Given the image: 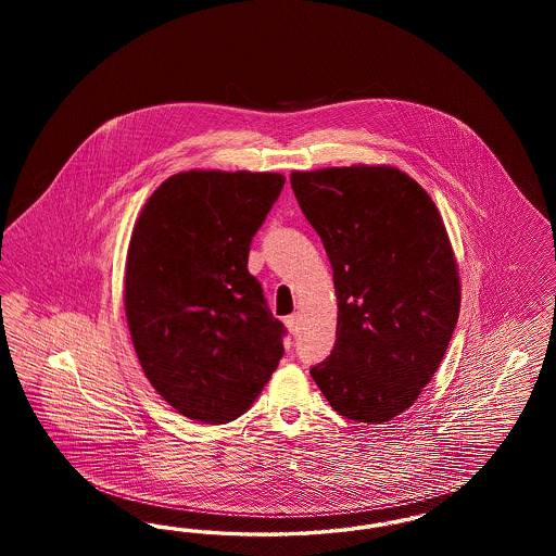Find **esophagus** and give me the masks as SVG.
<instances>
[{"label": "esophagus", "instance_id": "34e87169", "mask_svg": "<svg viewBox=\"0 0 556 556\" xmlns=\"http://www.w3.org/2000/svg\"><path fill=\"white\" fill-rule=\"evenodd\" d=\"M286 325H288V329H290V333H298V329H300V317L298 315H291V317L286 318Z\"/></svg>", "mask_w": 556, "mask_h": 556}]
</instances>
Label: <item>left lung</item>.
I'll use <instances>...</instances> for the list:
<instances>
[{
	"label": "left lung",
	"mask_w": 556,
	"mask_h": 556,
	"mask_svg": "<svg viewBox=\"0 0 556 556\" xmlns=\"http://www.w3.org/2000/svg\"><path fill=\"white\" fill-rule=\"evenodd\" d=\"M290 181L338 295L336 345L311 375L345 419L386 424L431 381L458 320L446 227L424 187L392 166L295 170Z\"/></svg>",
	"instance_id": "8db88e82"
}]
</instances>
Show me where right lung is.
Listing matches in <instances>:
<instances>
[{"label":"right lung","mask_w":556,"mask_h":556,"mask_svg":"<svg viewBox=\"0 0 556 556\" xmlns=\"http://www.w3.org/2000/svg\"><path fill=\"white\" fill-rule=\"evenodd\" d=\"M283 184L277 173L187 170L135 223L125 270L132 345L154 390L193 421L238 419L283 356L286 327L248 270Z\"/></svg>","instance_id":"1"}]
</instances>
